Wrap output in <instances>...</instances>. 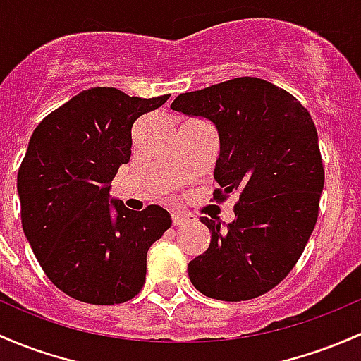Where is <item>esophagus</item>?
<instances>
[{
	"label": "esophagus",
	"instance_id": "esophagus-1",
	"mask_svg": "<svg viewBox=\"0 0 361 361\" xmlns=\"http://www.w3.org/2000/svg\"><path fill=\"white\" fill-rule=\"evenodd\" d=\"M171 219H173V225L174 226H180V225H185V223L190 221V218L185 214H180V212H174L173 216H171Z\"/></svg>",
	"mask_w": 361,
	"mask_h": 361
}]
</instances>
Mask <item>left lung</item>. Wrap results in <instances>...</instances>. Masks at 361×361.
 I'll list each match as a JSON object with an SVG mask.
<instances>
[{
  "instance_id": "obj_1",
  "label": "left lung",
  "mask_w": 361,
  "mask_h": 361,
  "mask_svg": "<svg viewBox=\"0 0 361 361\" xmlns=\"http://www.w3.org/2000/svg\"><path fill=\"white\" fill-rule=\"evenodd\" d=\"M171 109L214 124V199L238 193L225 230L200 219L211 244L188 263L190 282L219 301L257 298L289 275L317 223L325 173L313 119L290 93L259 78L181 93Z\"/></svg>"
}]
</instances>
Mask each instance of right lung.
Returning a JSON list of instances; mask_svg holds the SVG:
<instances>
[{
	"instance_id": "1",
	"label": "right lung",
	"mask_w": 361,
	"mask_h": 361,
	"mask_svg": "<svg viewBox=\"0 0 361 361\" xmlns=\"http://www.w3.org/2000/svg\"><path fill=\"white\" fill-rule=\"evenodd\" d=\"M169 94L81 91L48 114L17 176L22 228L53 286L90 305H119L145 283L147 252L171 226L159 206L131 211L111 181L131 157V128Z\"/></svg>"
}]
</instances>
